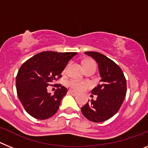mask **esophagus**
Listing matches in <instances>:
<instances>
[{"label":"esophagus","mask_w":148,"mask_h":148,"mask_svg":"<svg viewBox=\"0 0 148 148\" xmlns=\"http://www.w3.org/2000/svg\"><path fill=\"white\" fill-rule=\"evenodd\" d=\"M69 93L71 94L73 96H75V95H78V93L76 92H75V91H73V90H69Z\"/></svg>","instance_id":"obj_1"}]
</instances>
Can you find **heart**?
Listing matches in <instances>:
<instances>
[{
  "instance_id": "b5f03b06",
  "label": "heart",
  "mask_w": 148,
  "mask_h": 148,
  "mask_svg": "<svg viewBox=\"0 0 148 148\" xmlns=\"http://www.w3.org/2000/svg\"><path fill=\"white\" fill-rule=\"evenodd\" d=\"M95 66V63L92 61H87L84 63V66ZM69 85L71 87V88L74 89L76 90H82L86 87L87 84L85 82H82L80 80H77V79H73L69 82Z\"/></svg>"
}]
</instances>
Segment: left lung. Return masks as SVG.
<instances>
[{"label": "left lung", "instance_id": "1", "mask_svg": "<svg viewBox=\"0 0 148 148\" xmlns=\"http://www.w3.org/2000/svg\"><path fill=\"white\" fill-rule=\"evenodd\" d=\"M99 65L100 84L91 93L96 99L88 100L81 108L83 115L92 122H102L113 117L121 108L127 92L126 78L121 68L111 59L97 52H86ZM93 95H91L92 97Z\"/></svg>", "mask_w": 148, "mask_h": 148}]
</instances>
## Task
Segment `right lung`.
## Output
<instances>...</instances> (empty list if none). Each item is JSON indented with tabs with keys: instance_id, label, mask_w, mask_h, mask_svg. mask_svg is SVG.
Listing matches in <instances>:
<instances>
[{
	"instance_id": "obj_1",
	"label": "right lung",
	"mask_w": 148,
	"mask_h": 148,
	"mask_svg": "<svg viewBox=\"0 0 148 148\" xmlns=\"http://www.w3.org/2000/svg\"><path fill=\"white\" fill-rule=\"evenodd\" d=\"M77 53L47 51L38 53L23 63L16 76L17 94L27 113L38 119L54 116L67 89L61 84L54 95L47 87L61 78L69 61Z\"/></svg>"
}]
</instances>
